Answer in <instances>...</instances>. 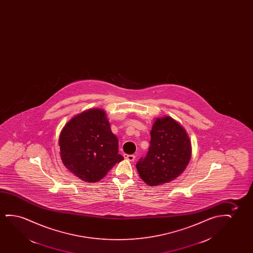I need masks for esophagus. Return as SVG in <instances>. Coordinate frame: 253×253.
I'll return each mask as SVG.
<instances>
[{"label":"esophagus","mask_w":253,"mask_h":253,"mask_svg":"<svg viewBox=\"0 0 253 253\" xmlns=\"http://www.w3.org/2000/svg\"><path fill=\"white\" fill-rule=\"evenodd\" d=\"M125 158L129 161V162H134V161H135V156H134V155H125Z\"/></svg>","instance_id":"esophagus-1"}]
</instances>
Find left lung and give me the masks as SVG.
<instances>
[{
    "label": "left lung",
    "instance_id": "left-lung-1",
    "mask_svg": "<svg viewBox=\"0 0 253 253\" xmlns=\"http://www.w3.org/2000/svg\"><path fill=\"white\" fill-rule=\"evenodd\" d=\"M150 135L149 152L136 163V169L146 184L156 187L183 173L190 162L192 145L186 129L169 116L156 118Z\"/></svg>",
    "mask_w": 253,
    "mask_h": 253
}]
</instances>
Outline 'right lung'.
<instances>
[{"label": "right lung", "mask_w": 253, "mask_h": 253, "mask_svg": "<svg viewBox=\"0 0 253 253\" xmlns=\"http://www.w3.org/2000/svg\"><path fill=\"white\" fill-rule=\"evenodd\" d=\"M62 163L70 172L86 182H97L124 157L118 140L102 109H89L74 116L59 134Z\"/></svg>", "instance_id": "add662e5"}]
</instances>
